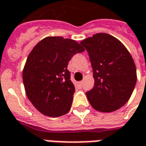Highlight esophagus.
I'll use <instances>...</instances> for the list:
<instances>
[{"label":"esophagus","mask_w":146,"mask_h":146,"mask_svg":"<svg viewBox=\"0 0 146 146\" xmlns=\"http://www.w3.org/2000/svg\"><path fill=\"white\" fill-rule=\"evenodd\" d=\"M78 84H79V86L81 87L82 86H83V82H79Z\"/></svg>","instance_id":"34e87169"}]
</instances>
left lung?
Instances as JSON below:
<instances>
[{
  "instance_id": "obj_1",
  "label": "left lung",
  "mask_w": 146,
  "mask_h": 146,
  "mask_svg": "<svg viewBox=\"0 0 146 146\" xmlns=\"http://www.w3.org/2000/svg\"><path fill=\"white\" fill-rule=\"evenodd\" d=\"M89 54L94 87L86 93L91 106L100 112L116 111L128 102L137 80L132 57L111 35L98 33L80 42Z\"/></svg>"
}]
</instances>
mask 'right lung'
<instances>
[{"instance_id": "right-lung-1", "label": "right lung", "mask_w": 146, "mask_h": 146, "mask_svg": "<svg viewBox=\"0 0 146 146\" xmlns=\"http://www.w3.org/2000/svg\"><path fill=\"white\" fill-rule=\"evenodd\" d=\"M84 50L75 40L60 36L45 38L32 48L22 79L27 97L42 114L56 117L69 112L75 87L70 80L68 62Z\"/></svg>"}]
</instances>
